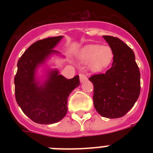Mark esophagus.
<instances>
[{
	"label": "esophagus",
	"instance_id": "obj_1",
	"mask_svg": "<svg viewBox=\"0 0 153 153\" xmlns=\"http://www.w3.org/2000/svg\"><path fill=\"white\" fill-rule=\"evenodd\" d=\"M79 79H80V82H84L87 80V77L84 74H79Z\"/></svg>",
	"mask_w": 153,
	"mask_h": 153
}]
</instances>
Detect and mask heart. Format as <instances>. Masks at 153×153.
Here are the masks:
<instances>
[{
    "label": "heart",
    "mask_w": 153,
    "mask_h": 153,
    "mask_svg": "<svg viewBox=\"0 0 153 153\" xmlns=\"http://www.w3.org/2000/svg\"><path fill=\"white\" fill-rule=\"evenodd\" d=\"M78 57L82 62H89V67L92 71L101 72L111 65L114 54L109 46L88 44L79 50Z\"/></svg>",
    "instance_id": "obj_1"
}]
</instances>
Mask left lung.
<instances>
[{"instance_id": "8db88e82", "label": "left lung", "mask_w": 153, "mask_h": 153, "mask_svg": "<svg viewBox=\"0 0 153 153\" xmlns=\"http://www.w3.org/2000/svg\"><path fill=\"white\" fill-rule=\"evenodd\" d=\"M114 51L111 68L94 74L89 80L94 85V105L101 116L118 118L135 104L140 91V71L133 50L117 37L103 36Z\"/></svg>"}]
</instances>
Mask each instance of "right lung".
I'll return each instance as SVG.
<instances>
[{"label":"right lung","mask_w":153,"mask_h":153,"mask_svg":"<svg viewBox=\"0 0 153 153\" xmlns=\"http://www.w3.org/2000/svg\"><path fill=\"white\" fill-rule=\"evenodd\" d=\"M62 36L38 40L25 51L17 62L14 79L16 100L20 109L31 120L38 124L56 123L67 114V98L80 84L79 76L67 79L58 69H50L47 61L54 55ZM44 67L43 74L38 77V71Z\"/></svg>","instance_id":"1"}]
</instances>
